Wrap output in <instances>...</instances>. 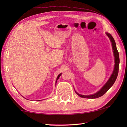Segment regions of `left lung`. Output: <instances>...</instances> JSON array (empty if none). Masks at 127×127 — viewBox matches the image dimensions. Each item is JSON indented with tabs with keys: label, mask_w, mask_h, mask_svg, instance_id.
<instances>
[{
	"label": "left lung",
	"mask_w": 127,
	"mask_h": 127,
	"mask_svg": "<svg viewBox=\"0 0 127 127\" xmlns=\"http://www.w3.org/2000/svg\"><path fill=\"white\" fill-rule=\"evenodd\" d=\"M106 35L109 37V38H110V40L111 41V45H112V47H113L114 55V57H115V65H114V69L113 73L111 74V77H110V78H109V79L108 80V81L107 82L106 84H105L104 86L102 87V89H101L99 91L96 92V94H95L94 95H91L85 96V95H82L79 94L76 92L77 94L81 97L87 98H96L101 97V96L104 95L106 93L107 91H108V90L110 89L111 86H112L114 83L116 79L117 78L118 72H119V53H118V51L117 49V46H116L115 40L113 37V36L109 33H106Z\"/></svg>",
	"instance_id": "8db88e82"
}]
</instances>
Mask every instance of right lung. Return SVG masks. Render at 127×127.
<instances>
[{
    "mask_svg": "<svg viewBox=\"0 0 127 127\" xmlns=\"http://www.w3.org/2000/svg\"><path fill=\"white\" fill-rule=\"evenodd\" d=\"M61 74H62L61 73V74H60L59 75V76H58V77H57V81H56V83H57V80H58V79H59V77L61 76Z\"/></svg>",
    "mask_w": 127,
    "mask_h": 127,
    "instance_id": "1",
    "label": "right lung"
}]
</instances>
